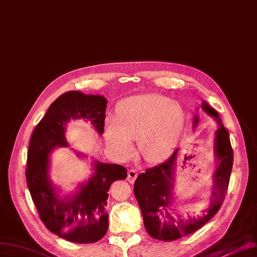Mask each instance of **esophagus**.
<instances>
[{
	"mask_svg": "<svg viewBox=\"0 0 257 257\" xmlns=\"http://www.w3.org/2000/svg\"><path fill=\"white\" fill-rule=\"evenodd\" d=\"M137 175H138V172H137L135 169H130V170L128 171V175H127L128 182H129V183H134L135 180L137 179Z\"/></svg>",
	"mask_w": 257,
	"mask_h": 257,
	"instance_id": "1",
	"label": "esophagus"
}]
</instances>
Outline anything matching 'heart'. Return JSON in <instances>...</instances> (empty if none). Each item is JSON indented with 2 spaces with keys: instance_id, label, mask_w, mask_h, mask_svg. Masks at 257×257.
I'll list each match as a JSON object with an SVG mask.
<instances>
[{
  "instance_id": "obj_1",
  "label": "heart",
  "mask_w": 257,
  "mask_h": 257,
  "mask_svg": "<svg viewBox=\"0 0 257 257\" xmlns=\"http://www.w3.org/2000/svg\"><path fill=\"white\" fill-rule=\"evenodd\" d=\"M184 123L182 106L159 94L130 98L108 116L104 139L109 153L120 160L135 155L134 139H139L141 155L151 163L163 160L173 149Z\"/></svg>"
}]
</instances>
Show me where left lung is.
Returning a JSON list of instances; mask_svg holds the SVG:
<instances>
[{"instance_id":"left-lung-1","label":"left lung","mask_w":257,"mask_h":257,"mask_svg":"<svg viewBox=\"0 0 257 257\" xmlns=\"http://www.w3.org/2000/svg\"><path fill=\"white\" fill-rule=\"evenodd\" d=\"M202 108L207 114L215 117L218 129L215 133V157L217 167L213 175L212 187V202L207 210L208 213L202 217L189 218L183 221L181 215L173 217L171 210L172 183L174 182L175 159L179 150L164 163L148 168L145 172L139 174L135 182V196L142 211L145 229L153 238L172 241L192 233L209 222L221 208L228 188L230 173L233 163V153L230 144L229 134L223 126L218 114L214 108L202 102ZM198 122V117L194 118V126Z\"/></svg>"}]
</instances>
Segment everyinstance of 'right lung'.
Returning a JSON list of instances; mask_svg holds the SVG:
<instances>
[{
	"label": "right lung",
	"mask_w": 257,
	"mask_h": 257,
	"mask_svg": "<svg viewBox=\"0 0 257 257\" xmlns=\"http://www.w3.org/2000/svg\"><path fill=\"white\" fill-rule=\"evenodd\" d=\"M106 103L102 96L79 91L61 94L36 124L29 144L26 178L40 218L49 231L75 243L97 242L106 233L107 192L113 182L127 178V170L96 161L92 177L74 196L61 199L48 179L49 154L58 146H68L64 133L70 119H86L103 134Z\"/></svg>",
	"instance_id": "1"
}]
</instances>
